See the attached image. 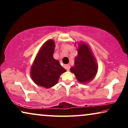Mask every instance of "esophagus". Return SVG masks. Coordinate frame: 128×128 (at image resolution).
Returning <instances> with one entry per match:
<instances>
[{
	"label": "esophagus",
	"instance_id": "esophagus-1",
	"mask_svg": "<svg viewBox=\"0 0 128 128\" xmlns=\"http://www.w3.org/2000/svg\"><path fill=\"white\" fill-rule=\"evenodd\" d=\"M65 68L66 69H67V70H70V66L69 64H66V65L65 66Z\"/></svg>",
	"mask_w": 128,
	"mask_h": 128
}]
</instances>
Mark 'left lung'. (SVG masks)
Returning <instances> with one entry per match:
<instances>
[{
	"instance_id": "8db88e82",
	"label": "left lung",
	"mask_w": 128,
	"mask_h": 128,
	"mask_svg": "<svg viewBox=\"0 0 128 128\" xmlns=\"http://www.w3.org/2000/svg\"><path fill=\"white\" fill-rule=\"evenodd\" d=\"M78 56L74 66L70 68L76 79L81 84H86L92 80L98 72V64L89 46L84 42L79 44Z\"/></svg>"
}]
</instances>
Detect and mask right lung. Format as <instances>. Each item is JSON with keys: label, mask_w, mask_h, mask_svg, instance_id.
Instances as JSON below:
<instances>
[{"label": "right lung", "mask_w": 128, "mask_h": 128, "mask_svg": "<svg viewBox=\"0 0 128 128\" xmlns=\"http://www.w3.org/2000/svg\"><path fill=\"white\" fill-rule=\"evenodd\" d=\"M55 44L50 39L44 43L36 55L30 70V76L36 84L49 88L57 84L60 74L66 70L53 57Z\"/></svg>", "instance_id": "add662e5"}]
</instances>
